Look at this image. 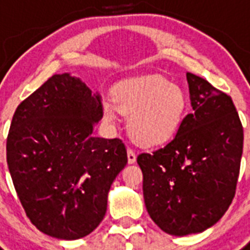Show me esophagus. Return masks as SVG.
I'll return each instance as SVG.
<instances>
[{
	"instance_id": "esophagus-1",
	"label": "esophagus",
	"mask_w": 250,
	"mask_h": 250,
	"mask_svg": "<svg viewBox=\"0 0 250 250\" xmlns=\"http://www.w3.org/2000/svg\"><path fill=\"white\" fill-rule=\"evenodd\" d=\"M127 160H128V164L132 165L136 162V154L133 152L132 149H127Z\"/></svg>"
}]
</instances>
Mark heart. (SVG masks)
Instances as JSON below:
<instances>
[{"label":"heart","mask_w":250,"mask_h":250,"mask_svg":"<svg viewBox=\"0 0 250 250\" xmlns=\"http://www.w3.org/2000/svg\"><path fill=\"white\" fill-rule=\"evenodd\" d=\"M187 96L178 85L160 76H145L118 84L114 101L102 102L104 119L114 123L119 110L127 118L129 136L143 146H158L170 141L187 113Z\"/></svg>","instance_id":"heart-1"}]
</instances>
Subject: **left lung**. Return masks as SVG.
I'll use <instances>...</instances> for the list:
<instances>
[{"mask_svg":"<svg viewBox=\"0 0 250 250\" xmlns=\"http://www.w3.org/2000/svg\"><path fill=\"white\" fill-rule=\"evenodd\" d=\"M193 113L175 137L153 153H141L144 201L166 233L186 236L215 225L236 190L243 125L229 96L187 72Z\"/></svg>","mask_w":250,"mask_h":250,"instance_id":"1","label":"left lung"}]
</instances>
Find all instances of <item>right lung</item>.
<instances>
[{
	"label": "right lung",
	"mask_w": 250,
	"mask_h": 250,
	"mask_svg": "<svg viewBox=\"0 0 250 250\" xmlns=\"http://www.w3.org/2000/svg\"><path fill=\"white\" fill-rule=\"evenodd\" d=\"M102 117L100 93L68 72L53 75L15 110L7 166L27 217L49 236L78 240L105 217L127 150L119 139L92 135Z\"/></svg>",
	"instance_id": "1"
}]
</instances>
